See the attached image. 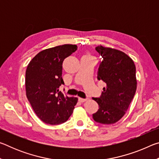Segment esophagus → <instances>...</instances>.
Returning <instances> with one entry per match:
<instances>
[{
    "instance_id": "34e87169",
    "label": "esophagus",
    "mask_w": 159,
    "mask_h": 159,
    "mask_svg": "<svg viewBox=\"0 0 159 159\" xmlns=\"http://www.w3.org/2000/svg\"><path fill=\"white\" fill-rule=\"evenodd\" d=\"M87 99H84V98H79V100L80 102H85L86 100H87Z\"/></svg>"
}]
</instances>
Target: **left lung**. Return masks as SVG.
Segmentation results:
<instances>
[{
  "label": "left lung",
  "instance_id": "1",
  "mask_svg": "<svg viewBox=\"0 0 159 159\" xmlns=\"http://www.w3.org/2000/svg\"><path fill=\"white\" fill-rule=\"evenodd\" d=\"M95 50L102 57L98 79L107 86L99 98H93L99 109L93 114L95 121L113 124L121 118L137 89L136 69L133 60L121 51L99 45Z\"/></svg>",
  "mask_w": 159,
  "mask_h": 159
}]
</instances>
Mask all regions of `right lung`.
<instances>
[{
    "label": "right lung",
    "instance_id": "right-lung-1",
    "mask_svg": "<svg viewBox=\"0 0 159 159\" xmlns=\"http://www.w3.org/2000/svg\"><path fill=\"white\" fill-rule=\"evenodd\" d=\"M77 50L76 45L64 44L38 53L26 71V93L37 116L50 125L66 122L72 114L78 98L64 96L62 63Z\"/></svg>",
    "mask_w": 159,
    "mask_h": 159
}]
</instances>
